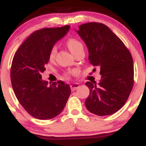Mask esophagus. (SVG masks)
Here are the masks:
<instances>
[{
    "label": "esophagus",
    "instance_id": "1",
    "mask_svg": "<svg viewBox=\"0 0 146 146\" xmlns=\"http://www.w3.org/2000/svg\"><path fill=\"white\" fill-rule=\"evenodd\" d=\"M79 87H80V84H79L78 83H75V84H73L71 85V88L72 91L76 90L77 88H79Z\"/></svg>",
    "mask_w": 146,
    "mask_h": 146
}]
</instances>
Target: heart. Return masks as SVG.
I'll return each mask as SVG.
<instances>
[{
    "label": "heart",
    "mask_w": 146,
    "mask_h": 146,
    "mask_svg": "<svg viewBox=\"0 0 146 146\" xmlns=\"http://www.w3.org/2000/svg\"><path fill=\"white\" fill-rule=\"evenodd\" d=\"M67 45L68 47L70 49V51L72 52L73 55L75 54V53H77L79 50H80L81 48H83V45L80 42V41L78 40L76 38H69L67 41ZM57 53V47L56 46H53V47L51 48V51H50L49 53V57L51 59H53L55 56H56V54ZM73 72H69L66 74V76H69L70 75L73 74Z\"/></svg>",
    "instance_id": "obj_1"
}]
</instances>
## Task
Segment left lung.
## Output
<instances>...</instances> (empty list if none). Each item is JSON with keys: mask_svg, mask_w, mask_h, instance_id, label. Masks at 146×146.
I'll return each instance as SVG.
<instances>
[{"mask_svg": "<svg viewBox=\"0 0 146 146\" xmlns=\"http://www.w3.org/2000/svg\"><path fill=\"white\" fill-rule=\"evenodd\" d=\"M88 50V60L100 66L101 80L87 82L90 95L85 106L90 113L106 116L121 109L134 84L133 60L130 51L106 25L88 23L76 31Z\"/></svg>", "mask_w": 146, "mask_h": 146, "instance_id": "left-lung-1", "label": "left lung"}]
</instances>
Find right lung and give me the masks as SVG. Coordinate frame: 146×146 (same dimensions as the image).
<instances>
[{
    "mask_svg": "<svg viewBox=\"0 0 146 146\" xmlns=\"http://www.w3.org/2000/svg\"><path fill=\"white\" fill-rule=\"evenodd\" d=\"M69 29L66 25L34 31L20 46L13 58L10 76L15 95L25 110L38 119L58 116L71 94L67 84L63 81L48 84L42 80L41 75L46 70L51 48Z\"/></svg>",
    "mask_w": 146,
    "mask_h": 146,
    "instance_id": "obj_1",
    "label": "right lung"
}]
</instances>
